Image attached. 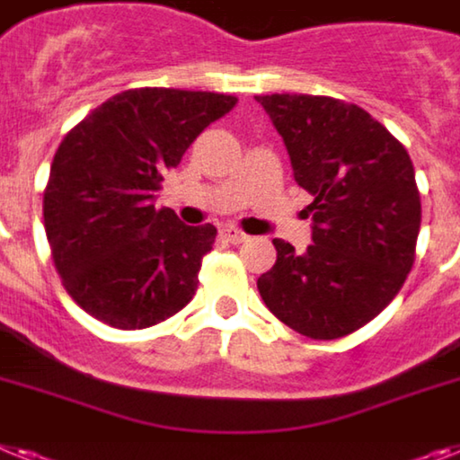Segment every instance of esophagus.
<instances>
[{
	"label": "esophagus",
	"instance_id": "1",
	"mask_svg": "<svg viewBox=\"0 0 460 460\" xmlns=\"http://www.w3.org/2000/svg\"><path fill=\"white\" fill-rule=\"evenodd\" d=\"M219 236H222L226 243H234V245H238V243H245L250 238L248 234H243V231L236 229V226H224V229L219 231Z\"/></svg>",
	"mask_w": 460,
	"mask_h": 460
}]
</instances>
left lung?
Wrapping results in <instances>:
<instances>
[{"label":"left lung","mask_w":460,"mask_h":460,"mask_svg":"<svg viewBox=\"0 0 460 460\" xmlns=\"http://www.w3.org/2000/svg\"><path fill=\"white\" fill-rule=\"evenodd\" d=\"M314 196L311 245L276 238L257 280L266 308L308 339H341L395 299L416 257L420 196L407 149L385 126L327 95H257Z\"/></svg>","instance_id":"1"}]
</instances>
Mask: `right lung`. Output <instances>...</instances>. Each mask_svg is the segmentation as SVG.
<instances>
[{"instance_id":"add662e5","label":"right lung","mask_w":460,"mask_h":460,"mask_svg":"<svg viewBox=\"0 0 460 460\" xmlns=\"http://www.w3.org/2000/svg\"><path fill=\"white\" fill-rule=\"evenodd\" d=\"M234 95L130 88L102 102L58 146L44 189V229L67 295L117 330L182 311L217 229L154 208L164 175Z\"/></svg>"}]
</instances>
